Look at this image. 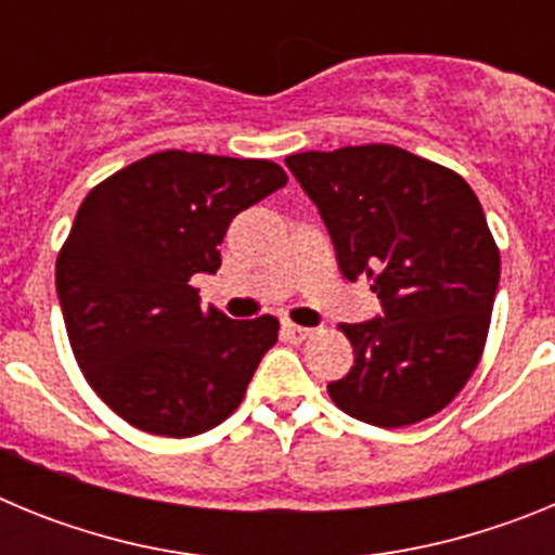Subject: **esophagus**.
I'll return each mask as SVG.
<instances>
[{"mask_svg":"<svg viewBox=\"0 0 555 555\" xmlns=\"http://www.w3.org/2000/svg\"><path fill=\"white\" fill-rule=\"evenodd\" d=\"M283 336H286L288 341H294V345H300V341H306V338L311 336V327L294 325V322H283Z\"/></svg>","mask_w":555,"mask_h":555,"instance_id":"1","label":"esophagus"}]
</instances>
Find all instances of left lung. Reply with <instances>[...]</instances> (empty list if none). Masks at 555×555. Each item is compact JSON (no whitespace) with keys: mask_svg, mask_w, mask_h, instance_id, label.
<instances>
[{"mask_svg":"<svg viewBox=\"0 0 555 555\" xmlns=\"http://www.w3.org/2000/svg\"><path fill=\"white\" fill-rule=\"evenodd\" d=\"M286 166L331 233L347 281L370 278L380 317L341 325L356 364L327 395L377 428L428 420L487 345L500 253L467 180L391 144L297 152Z\"/></svg>","mask_w":555,"mask_h":555,"instance_id":"left-lung-1","label":"left lung"}]
</instances>
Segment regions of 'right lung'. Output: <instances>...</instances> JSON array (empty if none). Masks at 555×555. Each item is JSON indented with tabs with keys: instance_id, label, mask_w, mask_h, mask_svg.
Here are the masks:
<instances>
[{
	"instance_id": "1",
	"label": "right lung",
	"mask_w": 555,
	"mask_h": 555,
	"mask_svg": "<svg viewBox=\"0 0 555 555\" xmlns=\"http://www.w3.org/2000/svg\"><path fill=\"white\" fill-rule=\"evenodd\" d=\"M272 160L166 150L88 191L55 263L63 322L91 389L132 428L197 436L244 400L278 320L199 306L235 214L286 185Z\"/></svg>"
}]
</instances>
